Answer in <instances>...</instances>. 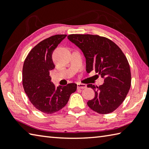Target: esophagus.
Returning <instances> with one entry per match:
<instances>
[{"instance_id":"1","label":"esophagus","mask_w":149,"mask_h":149,"mask_svg":"<svg viewBox=\"0 0 149 149\" xmlns=\"http://www.w3.org/2000/svg\"><path fill=\"white\" fill-rule=\"evenodd\" d=\"M77 89H85L87 87V85L85 84H77Z\"/></svg>"}]
</instances>
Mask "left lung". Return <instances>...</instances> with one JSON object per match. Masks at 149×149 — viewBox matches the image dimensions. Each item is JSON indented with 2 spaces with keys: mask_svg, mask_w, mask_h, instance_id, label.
I'll return each instance as SVG.
<instances>
[{
  "mask_svg": "<svg viewBox=\"0 0 149 149\" xmlns=\"http://www.w3.org/2000/svg\"><path fill=\"white\" fill-rule=\"evenodd\" d=\"M70 41L84 52L86 71L95 70L104 78L98 87L87 85L94 90L95 98L87 102L91 109L100 114L114 112L125 100L131 87L129 62L122 50L110 39L98 35L71 34Z\"/></svg>",
  "mask_w": 149,
  "mask_h": 149,
  "instance_id": "left-lung-1",
  "label": "left lung"
}]
</instances>
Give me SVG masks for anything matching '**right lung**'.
<instances>
[{
    "label": "right lung",
    "instance_id": "1",
    "mask_svg": "<svg viewBox=\"0 0 149 149\" xmlns=\"http://www.w3.org/2000/svg\"><path fill=\"white\" fill-rule=\"evenodd\" d=\"M66 35H55L33 48L23 65L22 84L30 102L36 109L47 114L64 108L70 95L77 89V84L56 87L51 81L50 71L55 65L52 54Z\"/></svg>",
    "mask_w": 149,
    "mask_h": 149
}]
</instances>
